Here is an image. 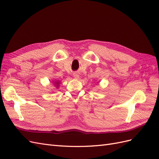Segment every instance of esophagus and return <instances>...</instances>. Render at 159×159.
I'll list each match as a JSON object with an SVG mask.
<instances>
[{
    "label": "esophagus",
    "mask_w": 159,
    "mask_h": 159,
    "mask_svg": "<svg viewBox=\"0 0 159 159\" xmlns=\"http://www.w3.org/2000/svg\"><path fill=\"white\" fill-rule=\"evenodd\" d=\"M79 75L77 74V73H75L74 74V77H75V79H78L79 78Z\"/></svg>",
    "instance_id": "34e87169"
}]
</instances>
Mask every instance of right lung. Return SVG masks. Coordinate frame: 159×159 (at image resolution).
<instances>
[{
	"instance_id": "add662e5",
	"label": "right lung",
	"mask_w": 159,
	"mask_h": 159,
	"mask_svg": "<svg viewBox=\"0 0 159 159\" xmlns=\"http://www.w3.org/2000/svg\"><path fill=\"white\" fill-rule=\"evenodd\" d=\"M54 84H56V86H57V88H58V84H59V81H55V82H54Z\"/></svg>"
}]
</instances>
